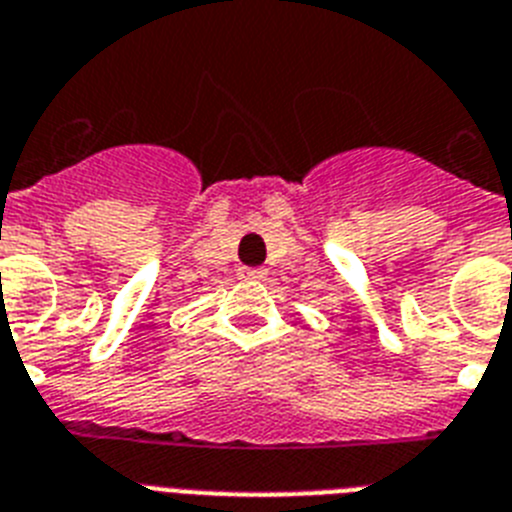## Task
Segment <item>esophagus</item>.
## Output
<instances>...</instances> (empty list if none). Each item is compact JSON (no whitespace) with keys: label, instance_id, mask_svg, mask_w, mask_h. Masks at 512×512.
Masks as SVG:
<instances>
[{"label":"esophagus","instance_id":"34e87169","mask_svg":"<svg viewBox=\"0 0 512 512\" xmlns=\"http://www.w3.org/2000/svg\"><path fill=\"white\" fill-rule=\"evenodd\" d=\"M265 276H268V270L265 268H242L239 270V278H244V281H263Z\"/></svg>","mask_w":512,"mask_h":512}]
</instances>
